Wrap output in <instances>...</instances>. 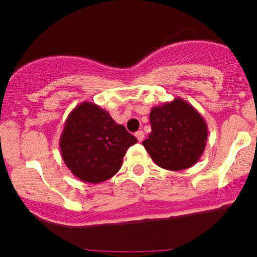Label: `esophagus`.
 I'll list each match as a JSON object with an SVG mask.
<instances>
[{
	"mask_svg": "<svg viewBox=\"0 0 257 257\" xmlns=\"http://www.w3.org/2000/svg\"><path fill=\"white\" fill-rule=\"evenodd\" d=\"M135 137H137L139 142L144 141V139H145V133L142 132V131H139V132H137V134H135Z\"/></svg>",
	"mask_w": 257,
	"mask_h": 257,
	"instance_id": "1",
	"label": "esophagus"
}]
</instances>
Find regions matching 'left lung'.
<instances>
[{"mask_svg": "<svg viewBox=\"0 0 257 257\" xmlns=\"http://www.w3.org/2000/svg\"><path fill=\"white\" fill-rule=\"evenodd\" d=\"M152 132L142 145L157 165L179 171L199 162L205 151L208 128L193 105L175 98L150 112Z\"/></svg>", "mask_w": 257, "mask_h": 257, "instance_id": "1", "label": "left lung"}]
</instances>
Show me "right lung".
<instances>
[{"label":"right lung","mask_w":257,"mask_h":257,"mask_svg":"<svg viewBox=\"0 0 257 257\" xmlns=\"http://www.w3.org/2000/svg\"><path fill=\"white\" fill-rule=\"evenodd\" d=\"M137 138L97 104L83 101L72 110L60 138L62 159L86 183H100L118 172Z\"/></svg>","instance_id":"1"}]
</instances>
